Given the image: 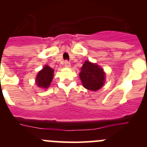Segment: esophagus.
I'll use <instances>...</instances> for the list:
<instances>
[{
	"mask_svg": "<svg viewBox=\"0 0 147 147\" xmlns=\"http://www.w3.org/2000/svg\"><path fill=\"white\" fill-rule=\"evenodd\" d=\"M64 66L65 67H70V63H69V62H68L67 60H65L64 63Z\"/></svg>",
	"mask_w": 147,
	"mask_h": 147,
	"instance_id": "1",
	"label": "esophagus"
}]
</instances>
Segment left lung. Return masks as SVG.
Instances as JSON below:
<instances>
[{
	"instance_id": "8db88e82",
	"label": "left lung",
	"mask_w": 147,
	"mask_h": 147,
	"mask_svg": "<svg viewBox=\"0 0 147 147\" xmlns=\"http://www.w3.org/2000/svg\"><path fill=\"white\" fill-rule=\"evenodd\" d=\"M80 78L84 88L97 91L104 85L105 73L103 69L96 63L85 61L81 67Z\"/></svg>"
}]
</instances>
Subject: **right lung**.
Segmentation results:
<instances>
[{
    "mask_svg": "<svg viewBox=\"0 0 147 147\" xmlns=\"http://www.w3.org/2000/svg\"><path fill=\"white\" fill-rule=\"evenodd\" d=\"M54 75V69L48 65H45L38 73L35 79V84L40 88L46 89L50 85Z\"/></svg>",
    "mask_w": 147,
    "mask_h": 147,
    "instance_id": "add662e5",
    "label": "right lung"
}]
</instances>
